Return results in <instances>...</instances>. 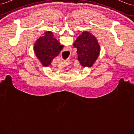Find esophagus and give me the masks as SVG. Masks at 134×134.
Returning <instances> with one entry per match:
<instances>
[{
	"label": "esophagus",
	"mask_w": 134,
	"mask_h": 134,
	"mask_svg": "<svg viewBox=\"0 0 134 134\" xmlns=\"http://www.w3.org/2000/svg\"><path fill=\"white\" fill-rule=\"evenodd\" d=\"M64 64H68V63H70L69 62V60H66V61H64Z\"/></svg>",
	"instance_id": "obj_1"
}]
</instances>
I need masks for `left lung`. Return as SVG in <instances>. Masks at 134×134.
I'll list each match as a JSON object with an SVG mask.
<instances>
[{
	"label": "left lung",
	"mask_w": 134,
	"mask_h": 134,
	"mask_svg": "<svg viewBox=\"0 0 134 134\" xmlns=\"http://www.w3.org/2000/svg\"><path fill=\"white\" fill-rule=\"evenodd\" d=\"M77 48L78 58L83 66L91 67L98 57L100 46L96 38L88 32H83L73 44Z\"/></svg>",
	"instance_id": "1"
}]
</instances>
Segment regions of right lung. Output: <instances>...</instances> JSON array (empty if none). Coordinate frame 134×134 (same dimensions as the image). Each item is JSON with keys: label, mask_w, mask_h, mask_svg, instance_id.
<instances>
[{"label": "right lung", "mask_w": 134, "mask_h": 134, "mask_svg": "<svg viewBox=\"0 0 134 134\" xmlns=\"http://www.w3.org/2000/svg\"><path fill=\"white\" fill-rule=\"evenodd\" d=\"M51 32H46L35 44L36 55L44 66H48L53 59L57 56L64 46L55 38Z\"/></svg>", "instance_id": "add662e5"}]
</instances>
